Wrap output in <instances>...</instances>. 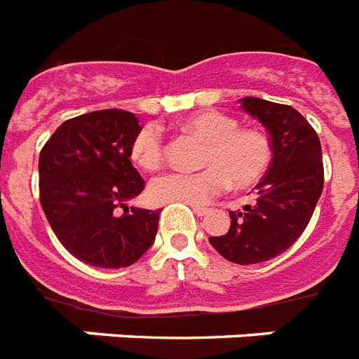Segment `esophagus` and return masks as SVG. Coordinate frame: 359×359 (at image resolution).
Masks as SVG:
<instances>
[{
  "label": "esophagus",
  "mask_w": 359,
  "mask_h": 359,
  "mask_svg": "<svg viewBox=\"0 0 359 359\" xmlns=\"http://www.w3.org/2000/svg\"><path fill=\"white\" fill-rule=\"evenodd\" d=\"M193 211H194V215H196V217H205L209 209L208 208H198V205H194Z\"/></svg>",
  "instance_id": "obj_1"
}]
</instances>
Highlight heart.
Masks as SVG:
<instances>
[{"label":"heart","instance_id":"obj_1","mask_svg":"<svg viewBox=\"0 0 359 359\" xmlns=\"http://www.w3.org/2000/svg\"><path fill=\"white\" fill-rule=\"evenodd\" d=\"M182 130L205 142L196 172H170L156 177L148 196L156 203L203 205L229 185L246 189L265 176L272 159L271 139L263 131L239 128V122L220 111H202L182 120ZM130 157L146 172L157 170L165 159V144L159 128L144 126L130 144Z\"/></svg>","mask_w":359,"mask_h":359}]
</instances>
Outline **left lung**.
I'll return each mask as SVG.
<instances>
[{"instance_id":"1","label":"left lung","mask_w":359,"mask_h":359,"mask_svg":"<svg viewBox=\"0 0 359 359\" xmlns=\"http://www.w3.org/2000/svg\"><path fill=\"white\" fill-rule=\"evenodd\" d=\"M241 109L269 133L272 159L256 185V203L229 211L228 233L209 237L220 256L254 265L285 252L302 235L325 185L319 135L297 109L261 98L239 100Z\"/></svg>"}]
</instances>
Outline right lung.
Listing matches in <instances>:
<instances>
[{"mask_svg": "<svg viewBox=\"0 0 359 359\" xmlns=\"http://www.w3.org/2000/svg\"><path fill=\"white\" fill-rule=\"evenodd\" d=\"M139 130L133 113L94 111L62 122L40 151L46 219L66 250L87 265L130 266L156 241L161 211L128 208L144 187L130 161Z\"/></svg>", "mask_w": 359, "mask_h": 359, "instance_id": "1", "label": "right lung"}]
</instances>
